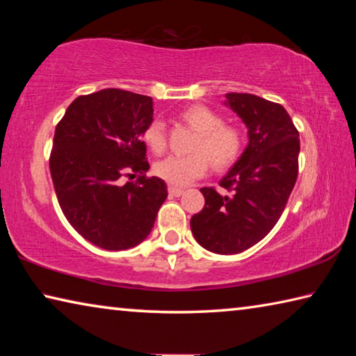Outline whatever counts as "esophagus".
Instances as JSON below:
<instances>
[{
  "label": "esophagus",
  "instance_id": "34e87169",
  "mask_svg": "<svg viewBox=\"0 0 356 356\" xmlns=\"http://www.w3.org/2000/svg\"><path fill=\"white\" fill-rule=\"evenodd\" d=\"M168 191H170V195L171 196H180L184 193V190L182 188H179V186H170V188H168Z\"/></svg>",
  "mask_w": 356,
  "mask_h": 356
}]
</instances>
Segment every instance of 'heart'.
<instances>
[{"label":"heart","mask_w":356,"mask_h":356,"mask_svg":"<svg viewBox=\"0 0 356 356\" xmlns=\"http://www.w3.org/2000/svg\"><path fill=\"white\" fill-rule=\"evenodd\" d=\"M180 119L197 134L193 143L191 155H170L156 161L154 171L171 185H186L201 177L210 163L215 170H225L238 159L243 138L234 125L222 124L218 113L202 105H191L180 113ZM143 141L154 154H161L166 147L165 127L160 120H152L143 130Z\"/></svg>","instance_id":"heart-1"}]
</instances>
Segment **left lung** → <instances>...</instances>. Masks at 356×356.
Segmentation results:
<instances>
[{
    "label": "left lung",
    "instance_id": "8db88e82",
    "mask_svg": "<svg viewBox=\"0 0 356 356\" xmlns=\"http://www.w3.org/2000/svg\"><path fill=\"white\" fill-rule=\"evenodd\" d=\"M225 105L248 129V144L220 180L231 196L201 188L206 204L193 215L196 242L216 254L251 248L278 222L298 174L300 140L284 106L252 94H226Z\"/></svg>",
    "mask_w": 356,
    "mask_h": 356
}]
</instances>
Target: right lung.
<instances>
[{
  "label": "right lung",
  "instance_id": "obj_1",
  "mask_svg": "<svg viewBox=\"0 0 356 356\" xmlns=\"http://www.w3.org/2000/svg\"><path fill=\"white\" fill-rule=\"evenodd\" d=\"M152 120L147 95L102 89L76 97L56 125L50 172L59 206L72 227L99 248L122 251L144 242L166 200L165 180L146 177L141 135ZM131 172L140 179L120 184Z\"/></svg>",
  "mask_w": 356,
  "mask_h": 356
}]
</instances>
